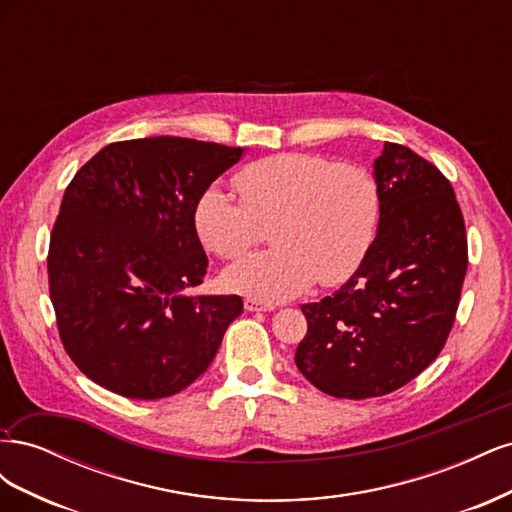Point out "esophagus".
<instances>
[{
    "label": "esophagus",
    "mask_w": 512,
    "mask_h": 512,
    "mask_svg": "<svg viewBox=\"0 0 512 512\" xmlns=\"http://www.w3.org/2000/svg\"><path fill=\"white\" fill-rule=\"evenodd\" d=\"M243 305H245L247 312H273V309H275V305H271V303H262V301L252 299V297H247V299L243 301Z\"/></svg>",
    "instance_id": "34e87169"
}]
</instances>
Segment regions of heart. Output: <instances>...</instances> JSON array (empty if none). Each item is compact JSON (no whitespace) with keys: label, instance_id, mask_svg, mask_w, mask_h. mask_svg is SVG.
Here are the masks:
<instances>
[{"label":"heart","instance_id":"b5f03b06","mask_svg":"<svg viewBox=\"0 0 512 512\" xmlns=\"http://www.w3.org/2000/svg\"><path fill=\"white\" fill-rule=\"evenodd\" d=\"M237 200L209 185L194 203V228L207 250L237 258L271 224L275 247L247 254L224 271V286L277 303L299 297L316 280L346 282L376 241L382 194L365 166L316 153H275L245 164L232 177Z\"/></svg>","mask_w":512,"mask_h":512}]
</instances>
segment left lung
I'll use <instances>...</instances> for the list:
<instances>
[{
    "mask_svg": "<svg viewBox=\"0 0 512 512\" xmlns=\"http://www.w3.org/2000/svg\"><path fill=\"white\" fill-rule=\"evenodd\" d=\"M382 218L374 245L331 297L301 305L307 335L294 354L322 393H393L436 359L468 271L466 224L453 185L412 149L384 143L374 160Z\"/></svg>",
    "mask_w": 512,
    "mask_h": 512,
    "instance_id": "8db88e82",
    "label": "left lung"
}]
</instances>
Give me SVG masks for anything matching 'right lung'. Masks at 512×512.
Here are the masks:
<instances>
[{
  "instance_id": "1",
  "label": "right lung",
  "mask_w": 512,
  "mask_h": 512,
  "mask_svg": "<svg viewBox=\"0 0 512 512\" xmlns=\"http://www.w3.org/2000/svg\"><path fill=\"white\" fill-rule=\"evenodd\" d=\"M243 156L241 147L179 136L100 149L74 175L49 245V292L61 344L104 389L170 397L211 365L237 294H185L207 254L194 203Z\"/></svg>"
}]
</instances>
